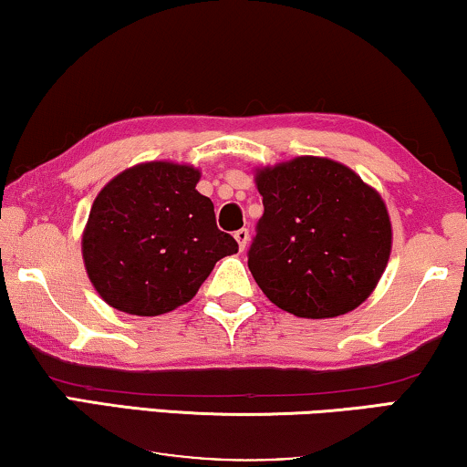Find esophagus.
Segmentation results:
<instances>
[{
  "label": "esophagus",
  "instance_id": "obj_1",
  "mask_svg": "<svg viewBox=\"0 0 467 467\" xmlns=\"http://www.w3.org/2000/svg\"><path fill=\"white\" fill-rule=\"evenodd\" d=\"M234 238H235V242H238V246H240V251H244L246 248V242H248V229H238V232L234 234Z\"/></svg>",
  "mask_w": 467,
  "mask_h": 467
}]
</instances>
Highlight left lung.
<instances>
[{"instance_id":"left-lung-1","label":"left lung","mask_w":467,"mask_h":467,"mask_svg":"<svg viewBox=\"0 0 467 467\" xmlns=\"http://www.w3.org/2000/svg\"><path fill=\"white\" fill-rule=\"evenodd\" d=\"M264 216L248 270L267 299L304 318L366 302L391 253L385 202L347 165L297 157L257 174Z\"/></svg>"}]
</instances>
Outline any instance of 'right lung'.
Returning a JSON list of instances; mask_svg holds the SVG:
<instances>
[{
  "label": "right lung",
  "mask_w": 467,
  "mask_h": 467,
  "mask_svg": "<svg viewBox=\"0 0 467 467\" xmlns=\"http://www.w3.org/2000/svg\"><path fill=\"white\" fill-rule=\"evenodd\" d=\"M197 181L191 165L152 161L125 170L95 197L82 257L112 308L138 317L174 310L195 296L216 261L238 253Z\"/></svg>",
  "instance_id": "1"
}]
</instances>
